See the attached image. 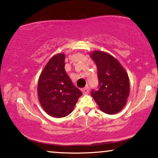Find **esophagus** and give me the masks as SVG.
I'll use <instances>...</instances> for the list:
<instances>
[{
	"label": "esophagus",
	"mask_w": 158,
	"mask_h": 158,
	"mask_svg": "<svg viewBox=\"0 0 158 158\" xmlns=\"http://www.w3.org/2000/svg\"><path fill=\"white\" fill-rule=\"evenodd\" d=\"M82 93H83V94H89V86H85V88H83V89H82Z\"/></svg>",
	"instance_id": "esophagus-1"
}]
</instances>
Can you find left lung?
Listing matches in <instances>:
<instances>
[{
	"instance_id": "obj_1",
	"label": "left lung",
	"mask_w": 158,
	"mask_h": 158,
	"mask_svg": "<svg viewBox=\"0 0 158 158\" xmlns=\"http://www.w3.org/2000/svg\"><path fill=\"white\" fill-rule=\"evenodd\" d=\"M96 64L98 89L92 96L103 112L118 113L123 108L129 94V77L121 64L110 54L96 51L91 54Z\"/></svg>"
}]
</instances>
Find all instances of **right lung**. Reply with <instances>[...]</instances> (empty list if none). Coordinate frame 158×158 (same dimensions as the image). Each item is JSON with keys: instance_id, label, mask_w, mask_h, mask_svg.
<instances>
[{"instance_id": "1", "label": "right lung", "mask_w": 158, "mask_h": 158, "mask_svg": "<svg viewBox=\"0 0 158 158\" xmlns=\"http://www.w3.org/2000/svg\"><path fill=\"white\" fill-rule=\"evenodd\" d=\"M64 67L65 55H54L41 72L38 84L41 107L49 115L58 118L69 115L82 94L73 83Z\"/></svg>"}]
</instances>
